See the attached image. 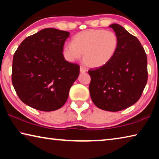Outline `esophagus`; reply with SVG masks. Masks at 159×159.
<instances>
[{
  "mask_svg": "<svg viewBox=\"0 0 159 159\" xmlns=\"http://www.w3.org/2000/svg\"><path fill=\"white\" fill-rule=\"evenodd\" d=\"M80 73H85V72L86 71V69L85 68V67L80 66Z\"/></svg>",
  "mask_w": 159,
  "mask_h": 159,
  "instance_id": "esophagus-1",
  "label": "esophagus"
}]
</instances>
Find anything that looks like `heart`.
<instances>
[{
    "instance_id": "heart-1",
    "label": "heart",
    "mask_w": 159,
    "mask_h": 159,
    "mask_svg": "<svg viewBox=\"0 0 159 159\" xmlns=\"http://www.w3.org/2000/svg\"><path fill=\"white\" fill-rule=\"evenodd\" d=\"M118 43V38L114 32L90 29L75 35L71 39V45L64 47L63 55L70 61L79 60L83 55V62L86 65L98 68L112 60Z\"/></svg>"
}]
</instances>
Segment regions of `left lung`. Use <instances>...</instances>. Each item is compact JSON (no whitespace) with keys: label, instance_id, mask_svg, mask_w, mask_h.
Segmentation results:
<instances>
[{"label":"left lung","instance_id":"1","mask_svg":"<svg viewBox=\"0 0 159 159\" xmlns=\"http://www.w3.org/2000/svg\"><path fill=\"white\" fill-rule=\"evenodd\" d=\"M118 38L114 57L102 67L90 69L93 103L102 110L118 111L140 98L148 79L147 58L140 42L119 25L109 26Z\"/></svg>","mask_w":159,"mask_h":159}]
</instances>
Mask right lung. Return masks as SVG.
<instances>
[{
  "instance_id": "right-lung-1",
  "label": "right lung",
  "mask_w": 159,
  "mask_h": 159,
  "mask_svg": "<svg viewBox=\"0 0 159 159\" xmlns=\"http://www.w3.org/2000/svg\"><path fill=\"white\" fill-rule=\"evenodd\" d=\"M69 33L47 28L21 43L12 60V83L26 105L43 111L61 108L79 77V64L66 61L64 42Z\"/></svg>"
}]
</instances>
